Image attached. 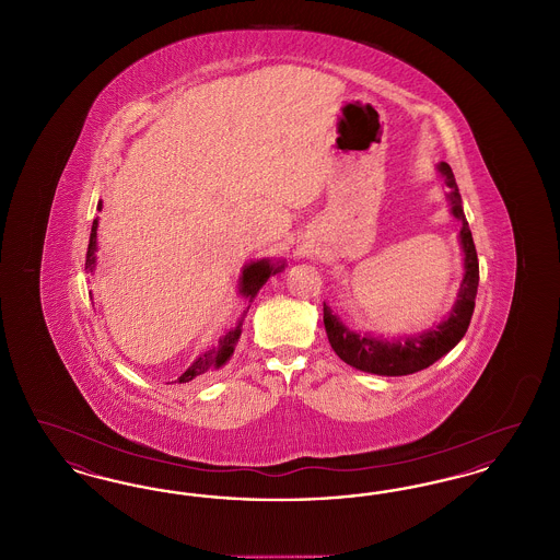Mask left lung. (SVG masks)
Returning <instances> with one entry per match:
<instances>
[{"label":"left lung","mask_w":560,"mask_h":560,"mask_svg":"<svg viewBox=\"0 0 560 560\" xmlns=\"http://www.w3.org/2000/svg\"><path fill=\"white\" fill-rule=\"evenodd\" d=\"M439 172L445 176L447 187L452 188L450 201L455 218L462 220L459 241L464 249V281L459 288L457 302L453 306L450 317L441 320L434 329L424 331L420 336L400 338V340H380L368 334H357L342 325L331 308L323 302V323L329 338V345L336 350V354L361 372L377 373V375H409V373L427 370L434 361H439L443 354H447L466 334L472 313H475V298L479 290V258L477 247L472 241L470 226L464 218L462 210V197L453 178L450 163H441Z\"/></svg>","instance_id":"obj_1"}]
</instances>
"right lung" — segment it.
Returning a JSON list of instances; mask_svg holds the SVG:
<instances>
[{
    "label": "right lung",
    "instance_id": "add662e5",
    "mask_svg": "<svg viewBox=\"0 0 560 560\" xmlns=\"http://www.w3.org/2000/svg\"><path fill=\"white\" fill-rule=\"evenodd\" d=\"M98 208H101V203H98ZM96 229H98V220L92 222V233H90L88 254H85V268H90V270H92V265H94V252H96ZM281 268H283V265H281V267H275V265H270L268 260L252 262L249 267L243 268L240 285L241 295L252 302V300L256 298V293L260 292L262 285L267 283L268 277L275 275V272H279ZM247 311H249V306L243 311L241 320L237 323L235 329L226 331V334L220 338V342H218L215 347L206 350L201 357L195 359V363L188 368L187 372L178 377L180 384H187V382L195 380V377H203V375H208V373L213 372V370L222 368V365L231 359V354H233V350H235V345H237V340H240L241 325H243V319H245Z\"/></svg>",
    "mask_w": 560,
    "mask_h": 560
}]
</instances>
